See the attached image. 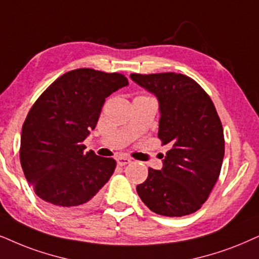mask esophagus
<instances>
[{"label":"esophagus","instance_id":"1","mask_svg":"<svg viewBox=\"0 0 259 259\" xmlns=\"http://www.w3.org/2000/svg\"><path fill=\"white\" fill-rule=\"evenodd\" d=\"M117 162V165L120 166H123V165H127V164H130L132 160H131V158H128V157H125V156H121L119 157V158L116 159Z\"/></svg>","mask_w":259,"mask_h":259}]
</instances>
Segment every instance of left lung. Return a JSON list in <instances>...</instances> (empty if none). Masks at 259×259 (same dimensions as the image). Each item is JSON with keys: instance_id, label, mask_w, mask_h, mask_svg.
<instances>
[{"instance_id": "left-lung-1", "label": "left lung", "mask_w": 259, "mask_h": 259, "mask_svg": "<svg viewBox=\"0 0 259 259\" xmlns=\"http://www.w3.org/2000/svg\"><path fill=\"white\" fill-rule=\"evenodd\" d=\"M131 78L158 99V138L171 146L162 170L149 167L138 195L159 215L194 213L209 197L223 165L224 128L215 106L196 80L182 73H131Z\"/></svg>"}]
</instances>
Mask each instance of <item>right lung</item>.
I'll return each mask as SVG.
<instances>
[{
    "label": "right lung",
    "instance_id": "obj_1",
    "mask_svg": "<svg viewBox=\"0 0 259 259\" xmlns=\"http://www.w3.org/2000/svg\"><path fill=\"white\" fill-rule=\"evenodd\" d=\"M128 84L122 73L82 68L64 73L38 97L22 125L20 162L36 196L53 213L92 208L116 167L84 152L106 97Z\"/></svg>",
    "mask_w": 259,
    "mask_h": 259
}]
</instances>
